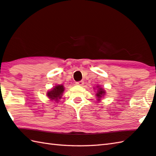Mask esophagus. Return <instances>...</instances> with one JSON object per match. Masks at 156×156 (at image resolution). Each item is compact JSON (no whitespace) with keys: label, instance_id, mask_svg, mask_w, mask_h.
Wrapping results in <instances>:
<instances>
[{"label":"esophagus","instance_id":"esophagus-1","mask_svg":"<svg viewBox=\"0 0 156 156\" xmlns=\"http://www.w3.org/2000/svg\"><path fill=\"white\" fill-rule=\"evenodd\" d=\"M76 84H77V85H80V86H83L84 84V82L83 80L81 81H78V82H76Z\"/></svg>","mask_w":156,"mask_h":156}]
</instances>
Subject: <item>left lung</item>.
Segmentation results:
<instances>
[{"instance_id":"1","label":"left lung","mask_w":156,"mask_h":156,"mask_svg":"<svg viewBox=\"0 0 156 156\" xmlns=\"http://www.w3.org/2000/svg\"><path fill=\"white\" fill-rule=\"evenodd\" d=\"M97 92L98 93H97V94H96V95H97V97L98 98H101L104 94H105V93H104L105 92H104V90L101 89V88H99L98 91H97ZM98 100H100V99H98Z\"/></svg>"}]
</instances>
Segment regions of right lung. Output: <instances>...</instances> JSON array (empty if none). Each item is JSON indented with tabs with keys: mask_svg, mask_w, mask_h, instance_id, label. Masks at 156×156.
Returning a JSON list of instances; mask_svg holds the SVG:
<instances>
[{
	"mask_svg": "<svg viewBox=\"0 0 156 156\" xmlns=\"http://www.w3.org/2000/svg\"><path fill=\"white\" fill-rule=\"evenodd\" d=\"M64 91V87L63 85H56L51 90L50 92L48 93V96L52 100H58L62 96V94Z\"/></svg>",
	"mask_w": 156,
	"mask_h": 156,
	"instance_id": "1",
	"label": "right lung"
}]
</instances>
